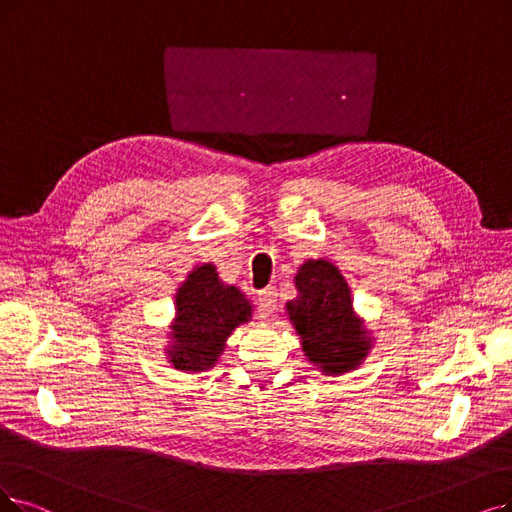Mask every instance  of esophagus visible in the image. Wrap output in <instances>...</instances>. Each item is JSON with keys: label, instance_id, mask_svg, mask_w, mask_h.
<instances>
[{"label": "esophagus", "instance_id": "obj_1", "mask_svg": "<svg viewBox=\"0 0 512 512\" xmlns=\"http://www.w3.org/2000/svg\"><path fill=\"white\" fill-rule=\"evenodd\" d=\"M258 304H260V309H262L264 313H267V315L275 313V311H277V292H275V288L264 290V292L258 296Z\"/></svg>", "mask_w": 512, "mask_h": 512}]
</instances>
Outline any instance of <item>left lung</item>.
<instances>
[{"mask_svg": "<svg viewBox=\"0 0 512 512\" xmlns=\"http://www.w3.org/2000/svg\"><path fill=\"white\" fill-rule=\"evenodd\" d=\"M298 296L288 315L302 340V351L327 376H340L361 363L370 338L353 313L351 290L327 260L304 262L296 275Z\"/></svg>", "mask_w": 512, "mask_h": 512, "instance_id": "8db88e82", "label": "left lung"}]
</instances>
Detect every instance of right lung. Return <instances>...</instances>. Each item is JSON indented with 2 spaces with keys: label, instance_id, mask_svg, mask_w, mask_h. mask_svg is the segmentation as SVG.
<instances>
[{
  "label": "right lung",
  "instance_id": "obj_1",
  "mask_svg": "<svg viewBox=\"0 0 512 512\" xmlns=\"http://www.w3.org/2000/svg\"><path fill=\"white\" fill-rule=\"evenodd\" d=\"M250 317L252 306L243 294L233 285L220 283L212 264H203L176 292L170 363L182 372L208 370L220 357L231 332Z\"/></svg>",
  "mask_w": 512,
  "mask_h": 512
}]
</instances>
